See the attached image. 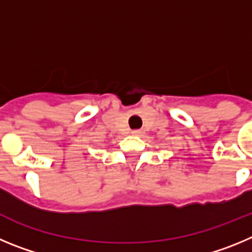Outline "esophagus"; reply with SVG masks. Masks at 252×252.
I'll return each mask as SVG.
<instances>
[{"label": "esophagus", "mask_w": 252, "mask_h": 252, "mask_svg": "<svg viewBox=\"0 0 252 252\" xmlns=\"http://www.w3.org/2000/svg\"><path fill=\"white\" fill-rule=\"evenodd\" d=\"M142 133H143V131L140 130V129H137V130L131 131V134H133V135H140V134H142Z\"/></svg>", "instance_id": "34e87169"}]
</instances>
